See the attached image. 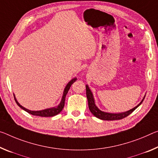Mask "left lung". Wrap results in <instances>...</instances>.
<instances>
[{"label": "left lung", "mask_w": 158, "mask_h": 158, "mask_svg": "<svg viewBox=\"0 0 158 158\" xmlns=\"http://www.w3.org/2000/svg\"><path fill=\"white\" fill-rule=\"evenodd\" d=\"M86 97L88 99V104H89V108L91 111V113L94 115L95 117H96L97 118L101 119L102 120H118L123 119L124 117H126L129 115L132 112H134L140 105H141L143 100L145 98L146 96H144L143 98L142 99V101L140 102L139 105H137L136 107H134V108H132L129 110L124 112H119V113H110V112H107L102 111L100 110L98 107L96 106V103H95V99L94 98V95L93 93L91 91V89H89L88 85H86Z\"/></svg>", "instance_id": "1"}]
</instances>
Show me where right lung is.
Here are the masks:
<instances>
[{
	"label": "right lung",
	"instance_id": "right-lung-1",
	"mask_svg": "<svg viewBox=\"0 0 158 158\" xmlns=\"http://www.w3.org/2000/svg\"><path fill=\"white\" fill-rule=\"evenodd\" d=\"M77 80V77H74V78L71 79V81H69L68 84L66 85L65 88H64V89L63 94H62L61 101H60V104L58 105V106H57L50 107V108H46V109L42 110H36H36H30L25 108L24 107L21 106V105L19 103V102L17 101L15 96V94H14L15 100L17 106H18L19 107H21L22 110H25L26 112H28V113L31 114L32 115H36V116H40V117H53V116H56V115H57V114H59L60 112L62 110V109H63L64 106V101H65L66 95H67V93H68L69 89H70V86H71L72 84H73L74 81H76Z\"/></svg>",
	"mask_w": 158,
	"mask_h": 158
}]
</instances>
